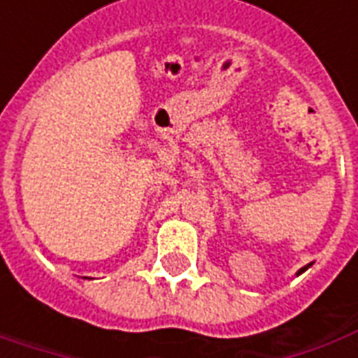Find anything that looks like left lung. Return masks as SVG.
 <instances>
[{
	"mask_svg": "<svg viewBox=\"0 0 358 358\" xmlns=\"http://www.w3.org/2000/svg\"><path fill=\"white\" fill-rule=\"evenodd\" d=\"M310 266H313V263H308L307 266H303V268L297 270V276H299V274H303V272H305V270H307V268H310Z\"/></svg>",
	"mask_w": 358,
	"mask_h": 358,
	"instance_id": "left-lung-1",
	"label": "left lung"
}]
</instances>
